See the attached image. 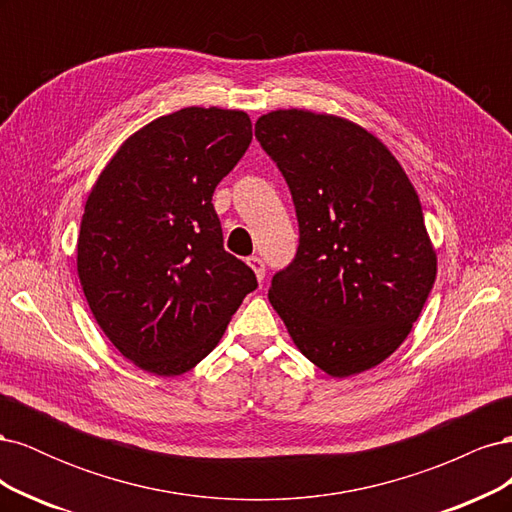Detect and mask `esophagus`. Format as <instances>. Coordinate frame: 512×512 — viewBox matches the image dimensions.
<instances>
[{"instance_id": "esophagus-1", "label": "esophagus", "mask_w": 512, "mask_h": 512, "mask_svg": "<svg viewBox=\"0 0 512 512\" xmlns=\"http://www.w3.org/2000/svg\"><path fill=\"white\" fill-rule=\"evenodd\" d=\"M247 265L252 267V271L256 273V277H258V282H262L265 280V262H262V258H258V256H250L247 258Z\"/></svg>"}]
</instances>
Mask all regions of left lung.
I'll use <instances>...</instances> for the list:
<instances>
[{
    "label": "left lung",
    "mask_w": 512,
    "mask_h": 512,
    "mask_svg": "<svg viewBox=\"0 0 512 512\" xmlns=\"http://www.w3.org/2000/svg\"><path fill=\"white\" fill-rule=\"evenodd\" d=\"M292 194L299 247L269 301L309 361L333 378L401 346L436 282L438 260L404 168L356 123L301 108L256 121Z\"/></svg>",
    "instance_id": "1"
}]
</instances>
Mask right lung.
Listing matches in <instances>:
<instances>
[{"mask_svg":"<svg viewBox=\"0 0 512 512\" xmlns=\"http://www.w3.org/2000/svg\"><path fill=\"white\" fill-rule=\"evenodd\" d=\"M252 143L243 111L190 106L134 132L91 188L76 269L113 346L179 376L218 346L254 271L224 250L213 192Z\"/></svg>","mask_w":512,"mask_h":512,"instance_id":"obj_1","label":"right lung"}]
</instances>
